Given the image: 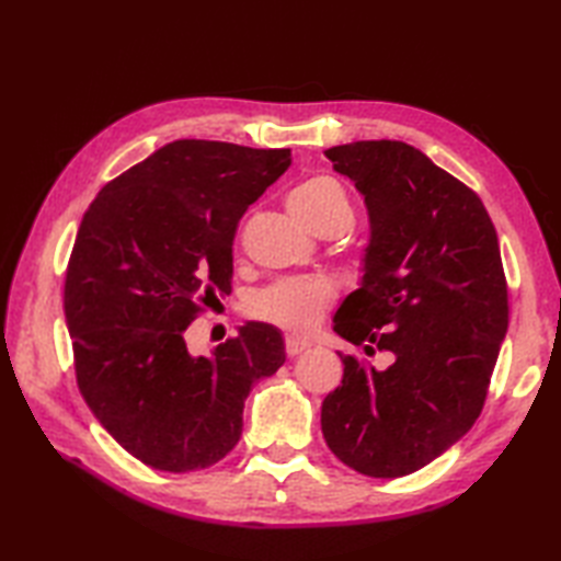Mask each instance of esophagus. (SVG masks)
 Masks as SVG:
<instances>
[{"mask_svg":"<svg viewBox=\"0 0 561 561\" xmlns=\"http://www.w3.org/2000/svg\"><path fill=\"white\" fill-rule=\"evenodd\" d=\"M308 347H311V344H308L306 340H299V337H287V340H284V352H287V356H299Z\"/></svg>","mask_w":561,"mask_h":561,"instance_id":"34e87169","label":"esophagus"}]
</instances>
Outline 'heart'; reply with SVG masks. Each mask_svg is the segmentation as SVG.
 I'll list each match as a JSON object with an SVG mask.
<instances>
[{
    "instance_id": "b5f03b06",
    "label": "heart",
    "mask_w": 561,
    "mask_h": 561,
    "mask_svg": "<svg viewBox=\"0 0 561 561\" xmlns=\"http://www.w3.org/2000/svg\"><path fill=\"white\" fill-rule=\"evenodd\" d=\"M294 217L311 231L330 219L352 221V202L347 190L332 175H311L289 193ZM335 301V287L323 277L282 279L257 291L248 301V313L262 323L277 325L287 332H308Z\"/></svg>"
}]
</instances>
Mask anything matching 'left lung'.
<instances>
[{"mask_svg":"<svg viewBox=\"0 0 561 561\" xmlns=\"http://www.w3.org/2000/svg\"><path fill=\"white\" fill-rule=\"evenodd\" d=\"M325 157L364 195L371 241L362 287L335 313L340 337L378 371L340 354L342 386L323 400L330 450L368 478H402L478 420L508 328L496 229L482 199L404 141L332 147Z\"/></svg>","mask_w":561,"mask_h":561,"instance_id":"8db88e82","label":"left lung"}]
</instances>
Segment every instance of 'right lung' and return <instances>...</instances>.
Instances as JSON below:
<instances>
[{
    "label": "right lung",
    "instance_id": "obj_1",
    "mask_svg": "<svg viewBox=\"0 0 561 561\" xmlns=\"http://www.w3.org/2000/svg\"><path fill=\"white\" fill-rule=\"evenodd\" d=\"M289 165L291 149L178 139L83 214L65 279L77 386L105 432L151 468L219 462L241 438L250 388L287 359L265 323L211 356L190 354L185 330L231 294L238 221Z\"/></svg>",
    "mask_w": 561,
    "mask_h": 561
}]
</instances>
